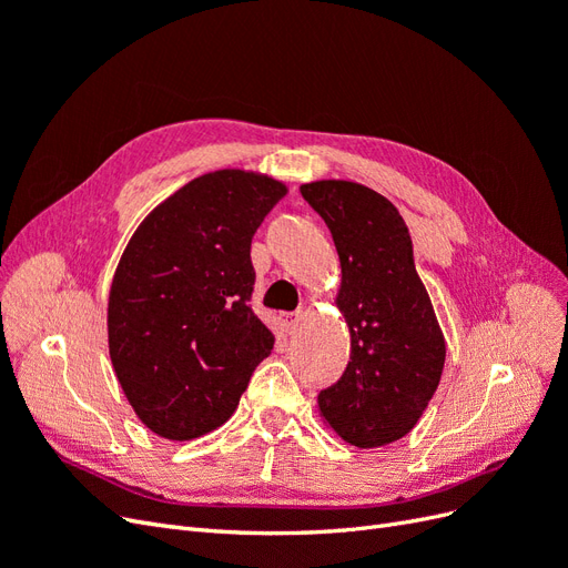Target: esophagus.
<instances>
[{
  "mask_svg": "<svg viewBox=\"0 0 568 568\" xmlns=\"http://www.w3.org/2000/svg\"><path fill=\"white\" fill-rule=\"evenodd\" d=\"M296 322H298V315L296 313H282L280 315V324H282V329L286 332V334H291L296 329Z\"/></svg>",
  "mask_w": 568,
  "mask_h": 568,
  "instance_id": "1",
  "label": "esophagus"
}]
</instances>
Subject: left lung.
I'll list each match as a JSON object with an SVG mask.
<instances>
[{
    "label": "left lung",
    "mask_w": 568,
    "mask_h": 568,
    "mask_svg": "<svg viewBox=\"0 0 568 568\" xmlns=\"http://www.w3.org/2000/svg\"><path fill=\"white\" fill-rule=\"evenodd\" d=\"M326 222L341 261L338 307L351 326V363L317 395L324 422L355 448L412 432L438 388L445 341L419 280L398 209L343 180L301 186Z\"/></svg>",
    "instance_id": "left-lung-1"
}]
</instances>
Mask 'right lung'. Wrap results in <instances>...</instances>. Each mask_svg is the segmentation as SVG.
<instances>
[{
    "instance_id": "right-lung-1",
    "label": "right lung",
    "mask_w": 568,
    "mask_h": 568,
    "mask_svg": "<svg viewBox=\"0 0 568 568\" xmlns=\"http://www.w3.org/2000/svg\"><path fill=\"white\" fill-rule=\"evenodd\" d=\"M282 182L217 170L153 211L120 257L109 351L130 405L153 434L192 440L225 424L274 336L251 311V239Z\"/></svg>"
}]
</instances>
